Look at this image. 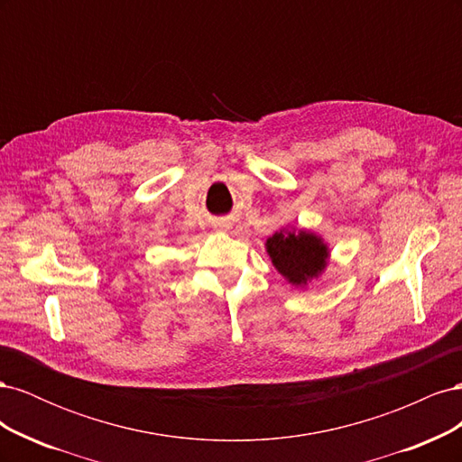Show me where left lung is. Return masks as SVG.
Instances as JSON below:
<instances>
[{
  "label": "left lung",
  "instance_id": "1",
  "mask_svg": "<svg viewBox=\"0 0 462 462\" xmlns=\"http://www.w3.org/2000/svg\"><path fill=\"white\" fill-rule=\"evenodd\" d=\"M265 250L275 270L295 287H304L319 277L329 258V248L321 236L306 229L273 233L265 241Z\"/></svg>",
  "mask_w": 462,
  "mask_h": 462
}]
</instances>
